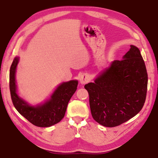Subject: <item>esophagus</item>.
I'll use <instances>...</instances> for the list:
<instances>
[{
	"instance_id": "34e87169",
	"label": "esophagus",
	"mask_w": 158,
	"mask_h": 158,
	"mask_svg": "<svg viewBox=\"0 0 158 158\" xmlns=\"http://www.w3.org/2000/svg\"><path fill=\"white\" fill-rule=\"evenodd\" d=\"M80 83H81V84H86L88 81H90V76L88 74H82L80 77Z\"/></svg>"
}]
</instances>
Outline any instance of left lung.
<instances>
[{"label": "left lung", "mask_w": 158, "mask_h": 158, "mask_svg": "<svg viewBox=\"0 0 158 158\" xmlns=\"http://www.w3.org/2000/svg\"><path fill=\"white\" fill-rule=\"evenodd\" d=\"M148 74L139 50L134 45L122 60H114L94 83L84 85L92 116L99 124L114 127L142 110L147 93Z\"/></svg>", "instance_id": "left-lung-1"}]
</instances>
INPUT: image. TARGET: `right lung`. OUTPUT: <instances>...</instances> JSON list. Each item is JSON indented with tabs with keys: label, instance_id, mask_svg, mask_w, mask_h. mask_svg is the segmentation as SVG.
Masks as SVG:
<instances>
[{
	"label": "right lung",
	"instance_id": "right-lung-1",
	"mask_svg": "<svg viewBox=\"0 0 158 158\" xmlns=\"http://www.w3.org/2000/svg\"><path fill=\"white\" fill-rule=\"evenodd\" d=\"M19 57L12 62L10 70V89L11 98L17 111L31 124L39 127H49L59 123L64 118L67 106L77 90L76 80L64 82L54 92L51 99L38 106H31L16 94L15 73Z\"/></svg>",
	"mask_w": 158,
	"mask_h": 158
}]
</instances>
